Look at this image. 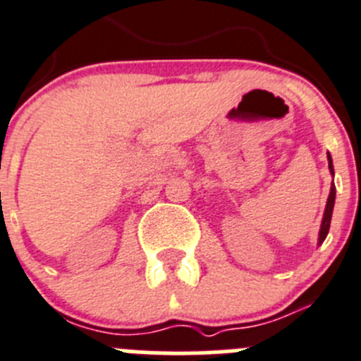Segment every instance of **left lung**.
<instances>
[{"label": "left lung", "instance_id": "obj_1", "mask_svg": "<svg viewBox=\"0 0 361 361\" xmlns=\"http://www.w3.org/2000/svg\"><path fill=\"white\" fill-rule=\"evenodd\" d=\"M328 164H329V173H333V160H331V154L328 153ZM336 188L335 185H331V190H329V197H328V203H326V210H324V217H322V224H321V231H319V245L324 242V238L328 237V231H329V224H331V215H333V207H335V194H336Z\"/></svg>", "mask_w": 361, "mask_h": 361}]
</instances>
